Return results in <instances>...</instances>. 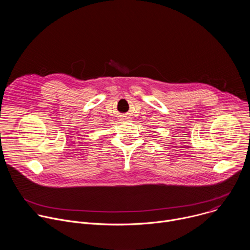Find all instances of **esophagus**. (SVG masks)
I'll list each match as a JSON object with an SVG mask.
<instances>
[{
    "label": "esophagus",
    "instance_id": "1",
    "mask_svg": "<svg viewBox=\"0 0 250 250\" xmlns=\"http://www.w3.org/2000/svg\"><path fill=\"white\" fill-rule=\"evenodd\" d=\"M122 120H124V121H125V122H127L128 120H129V118L127 117V116H123L122 117Z\"/></svg>",
    "mask_w": 250,
    "mask_h": 250
}]
</instances>
